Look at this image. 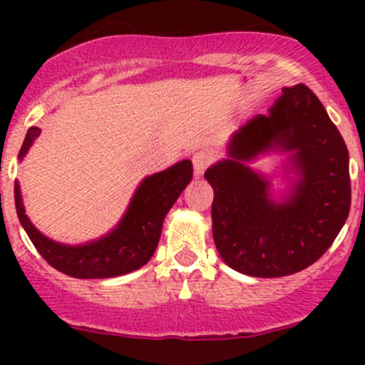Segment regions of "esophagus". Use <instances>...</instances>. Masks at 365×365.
Returning a JSON list of instances; mask_svg holds the SVG:
<instances>
[{"label": "esophagus", "mask_w": 365, "mask_h": 365, "mask_svg": "<svg viewBox=\"0 0 365 365\" xmlns=\"http://www.w3.org/2000/svg\"><path fill=\"white\" fill-rule=\"evenodd\" d=\"M210 162H212V155H210L208 152H196L192 155V168H194V175L196 176H201L203 173L206 171V168L210 165Z\"/></svg>", "instance_id": "esophagus-1"}]
</instances>
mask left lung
Wrapping results in <instances>:
<instances>
[{
  "mask_svg": "<svg viewBox=\"0 0 365 365\" xmlns=\"http://www.w3.org/2000/svg\"><path fill=\"white\" fill-rule=\"evenodd\" d=\"M281 148L297 180L277 204L269 182L247 162ZM213 189V242L227 267L252 277H282L318 261L344 226L351 203L344 139L305 84L284 88L268 114L238 128L227 159L206 169Z\"/></svg>",
  "mask_w": 365,
  "mask_h": 365,
  "instance_id": "1",
  "label": "left lung"
}]
</instances>
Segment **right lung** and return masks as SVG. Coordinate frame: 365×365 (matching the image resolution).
Listing matches in <instances>:
<instances>
[{"label":"right lung","instance_id":"1","mask_svg":"<svg viewBox=\"0 0 365 365\" xmlns=\"http://www.w3.org/2000/svg\"><path fill=\"white\" fill-rule=\"evenodd\" d=\"M40 134L38 127H31L21 146L19 159L28 153ZM192 180V162H176L165 171L146 176L135 190L123 219L111 233L84 245H63L43 237L31 224L24 212L19 183L16 182V210L29 240L40 256L70 277L108 279L128 274L150 261L159 245L162 222L180 194Z\"/></svg>","mask_w":365,"mask_h":365}]
</instances>
